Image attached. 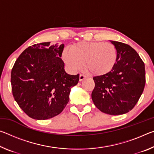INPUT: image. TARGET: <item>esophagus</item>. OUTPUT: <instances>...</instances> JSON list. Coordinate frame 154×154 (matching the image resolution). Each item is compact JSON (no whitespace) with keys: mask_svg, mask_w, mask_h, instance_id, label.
Listing matches in <instances>:
<instances>
[{"mask_svg":"<svg viewBox=\"0 0 154 154\" xmlns=\"http://www.w3.org/2000/svg\"><path fill=\"white\" fill-rule=\"evenodd\" d=\"M85 78H86V76H85V75H83V74H80V75H79V81H80V82H82V81L83 79H85Z\"/></svg>","mask_w":154,"mask_h":154,"instance_id":"34e87169","label":"esophagus"}]
</instances>
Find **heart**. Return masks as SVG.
Wrapping results in <instances>:
<instances>
[{
  "instance_id": "obj_1",
  "label": "heart",
  "mask_w": 154,
  "mask_h": 154,
  "mask_svg": "<svg viewBox=\"0 0 154 154\" xmlns=\"http://www.w3.org/2000/svg\"><path fill=\"white\" fill-rule=\"evenodd\" d=\"M116 47L111 43L100 41L79 42L71 46L70 50L64 49L62 59L72 71H77L85 64L90 74L102 76L110 72L117 62Z\"/></svg>"
}]
</instances>
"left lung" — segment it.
I'll list each match as a JSON object with an SVG mask.
<instances>
[{"label":"left lung","mask_w":154,"mask_h":154,"mask_svg":"<svg viewBox=\"0 0 154 154\" xmlns=\"http://www.w3.org/2000/svg\"><path fill=\"white\" fill-rule=\"evenodd\" d=\"M110 42L117 50L116 64L110 72L93 78L92 99L100 111L118 116L132 110L141 96L145 84V64L130 45Z\"/></svg>","instance_id":"left-lung-1"}]
</instances>
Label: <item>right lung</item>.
I'll use <instances>...</instances> for the list:
<instances>
[{
    "label": "right lung",
    "mask_w": 154,
    "mask_h": 154,
    "mask_svg": "<svg viewBox=\"0 0 154 154\" xmlns=\"http://www.w3.org/2000/svg\"><path fill=\"white\" fill-rule=\"evenodd\" d=\"M64 48V44L50 42L35 44L15 62L11 75L13 95L31 118L45 120L58 116L69 103L71 88L79 82V74L65 71L60 58Z\"/></svg>",
    "instance_id": "1"
}]
</instances>
